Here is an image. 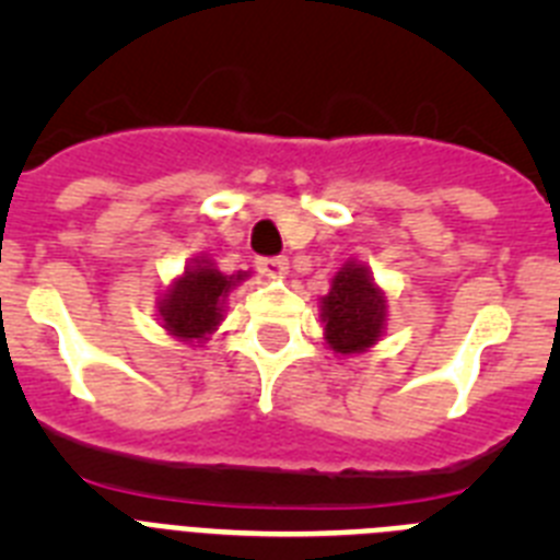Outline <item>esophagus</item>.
<instances>
[{"mask_svg":"<svg viewBox=\"0 0 560 560\" xmlns=\"http://www.w3.org/2000/svg\"><path fill=\"white\" fill-rule=\"evenodd\" d=\"M257 269L269 277H283L289 271V260L285 257H257Z\"/></svg>","mask_w":560,"mask_h":560,"instance_id":"obj_1","label":"esophagus"}]
</instances>
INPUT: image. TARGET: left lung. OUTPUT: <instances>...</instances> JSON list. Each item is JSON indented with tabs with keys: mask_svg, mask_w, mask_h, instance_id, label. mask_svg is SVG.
<instances>
[{
	"mask_svg": "<svg viewBox=\"0 0 560 560\" xmlns=\"http://www.w3.org/2000/svg\"><path fill=\"white\" fill-rule=\"evenodd\" d=\"M319 311L325 323V341L334 353H364L384 334L387 296L375 285L368 266L348 260L336 271Z\"/></svg>",
	"mask_w": 560,
	"mask_h": 560,
	"instance_id": "1",
	"label": "left lung"
}]
</instances>
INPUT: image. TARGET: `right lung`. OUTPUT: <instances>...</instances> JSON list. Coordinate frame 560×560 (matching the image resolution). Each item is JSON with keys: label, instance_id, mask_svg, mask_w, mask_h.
Returning <instances> with one entry per match:
<instances>
[{"label": "right lung", "instance_id": "obj_1", "mask_svg": "<svg viewBox=\"0 0 560 560\" xmlns=\"http://www.w3.org/2000/svg\"><path fill=\"white\" fill-rule=\"evenodd\" d=\"M246 277V271L226 277L210 260H196L160 300L162 328L182 341H207L224 319L230 291Z\"/></svg>", "mask_w": 560, "mask_h": 560}]
</instances>
